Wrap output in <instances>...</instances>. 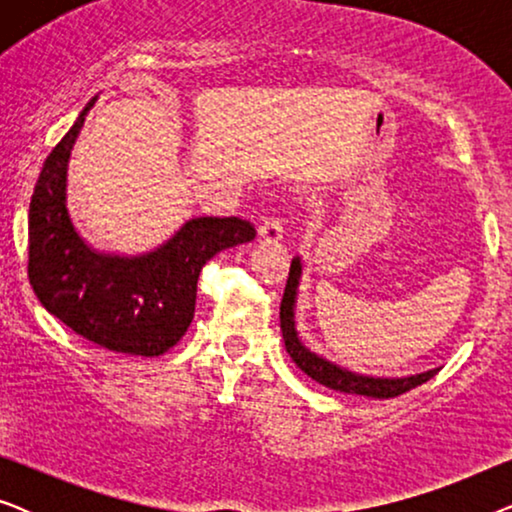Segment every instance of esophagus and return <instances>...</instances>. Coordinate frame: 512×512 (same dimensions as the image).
<instances>
[{"label":"esophagus","instance_id":"obj_1","mask_svg":"<svg viewBox=\"0 0 512 512\" xmlns=\"http://www.w3.org/2000/svg\"><path fill=\"white\" fill-rule=\"evenodd\" d=\"M282 235H284V223H282V219H279V216H268V219H265L261 226H258V237H261V240H265V242L282 240Z\"/></svg>","mask_w":512,"mask_h":512}]
</instances>
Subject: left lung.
<instances>
[{"label":"left lung","instance_id":"8db88e82","mask_svg":"<svg viewBox=\"0 0 512 512\" xmlns=\"http://www.w3.org/2000/svg\"><path fill=\"white\" fill-rule=\"evenodd\" d=\"M300 272H303L300 258H293L289 268V279H286V289L282 296V305H279V324H282L286 352H289L293 363H296L307 377H312L314 382L324 384L328 389L345 391V394L370 396V398H394V396L405 394V391L419 387V384L429 382L431 377L438 373L440 368L426 370V373L410 375V377H394V380H389V377H368V375L349 373V370L335 366V363L321 359L319 354L310 352V349L300 342L296 321H293V307H296Z\"/></svg>","mask_w":512,"mask_h":512}]
</instances>
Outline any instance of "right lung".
<instances>
[{
	"instance_id": "obj_1",
	"label": "right lung",
	"mask_w": 512,
	"mask_h": 512,
	"mask_svg": "<svg viewBox=\"0 0 512 512\" xmlns=\"http://www.w3.org/2000/svg\"><path fill=\"white\" fill-rule=\"evenodd\" d=\"M95 100L41 167L30 202L27 275L39 303L76 335L109 352L160 356L191 326L205 263L254 240L256 228L237 216H198L149 254L90 249L67 212V163Z\"/></svg>"
}]
</instances>
